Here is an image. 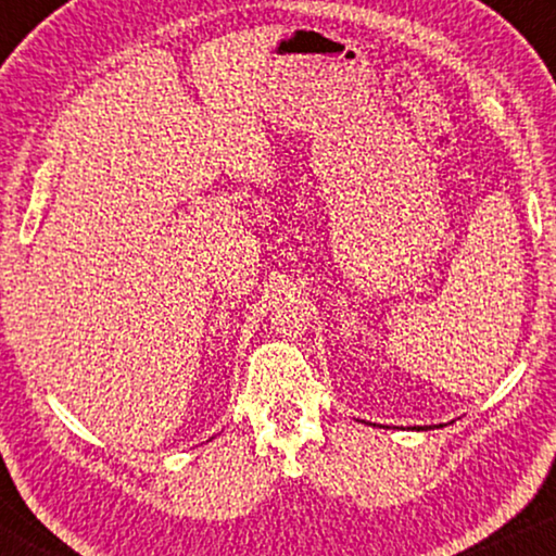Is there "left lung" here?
Wrapping results in <instances>:
<instances>
[{"mask_svg":"<svg viewBox=\"0 0 556 556\" xmlns=\"http://www.w3.org/2000/svg\"><path fill=\"white\" fill-rule=\"evenodd\" d=\"M417 430H420V428H417Z\"/></svg>","mask_w":556,"mask_h":556,"instance_id":"8db88e82","label":"left lung"}]
</instances>
